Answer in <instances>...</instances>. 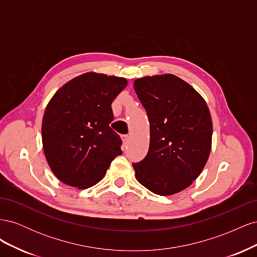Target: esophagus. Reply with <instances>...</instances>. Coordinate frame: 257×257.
<instances>
[{
    "label": "esophagus",
    "instance_id": "1",
    "mask_svg": "<svg viewBox=\"0 0 257 257\" xmlns=\"http://www.w3.org/2000/svg\"><path fill=\"white\" fill-rule=\"evenodd\" d=\"M122 141H123V146H124V147L127 146L128 141H130V136H128V135H123V136H122Z\"/></svg>",
    "mask_w": 257,
    "mask_h": 257
}]
</instances>
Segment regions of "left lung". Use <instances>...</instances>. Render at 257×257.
<instances>
[{"mask_svg":"<svg viewBox=\"0 0 257 257\" xmlns=\"http://www.w3.org/2000/svg\"><path fill=\"white\" fill-rule=\"evenodd\" d=\"M134 89L150 122L149 151L133 164L135 177L154 194L173 195L190 186L208 161L209 108L195 89L172 74L138 78Z\"/></svg>","mask_w":257,"mask_h":257,"instance_id":"obj_1","label":"left lung"}]
</instances>
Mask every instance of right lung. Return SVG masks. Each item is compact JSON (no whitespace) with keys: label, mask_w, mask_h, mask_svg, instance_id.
Wrapping results in <instances>:
<instances>
[{"label":"right lung","mask_w":257,"mask_h":257,"mask_svg":"<svg viewBox=\"0 0 257 257\" xmlns=\"http://www.w3.org/2000/svg\"><path fill=\"white\" fill-rule=\"evenodd\" d=\"M126 84L122 77L90 72L54 93L45 109L42 138L46 160L61 182L88 189L122 154L121 138L109 124L112 100Z\"/></svg>","instance_id":"1"}]
</instances>
